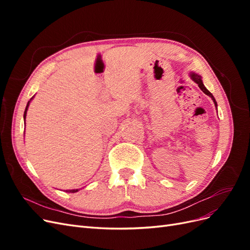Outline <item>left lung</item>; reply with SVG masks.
Wrapping results in <instances>:
<instances>
[{"label":"left lung","mask_w":250,"mask_h":250,"mask_svg":"<svg viewBox=\"0 0 250 250\" xmlns=\"http://www.w3.org/2000/svg\"><path fill=\"white\" fill-rule=\"evenodd\" d=\"M191 78L197 83L198 84V86H199V88L202 90V92L206 94V95H208V96H209L210 98H211V100L214 101V103H215V106L217 107V102H216V100H215V98H214V96L211 95L210 93H209V90H208L207 89V87L203 85V82H202V80H201V76L200 75H198V74H196V73H191Z\"/></svg>","instance_id":"left-lung-1"}]
</instances>
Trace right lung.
I'll return each mask as SVG.
<instances>
[{
    "instance_id": "obj_1",
    "label": "right lung",
    "mask_w": 250,
    "mask_h": 250,
    "mask_svg": "<svg viewBox=\"0 0 250 250\" xmlns=\"http://www.w3.org/2000/svg\"><path fill=\"white\" fill-rule=\"evenodd\" d=\"M31 100H32V98H31V99H30V101H31ZM30 101L27 103V106H26V109H25V112H24V119H26V115H27V110H28V106H29ZM66 192H69V193H75V192H78V190H66Z\"/></svg>"
}]
</instances>
